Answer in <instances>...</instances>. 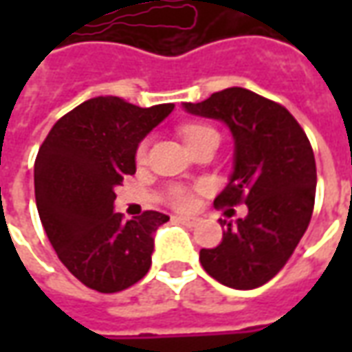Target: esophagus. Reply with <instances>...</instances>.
Here are the masks:
<instances>
[{"instance_id": "obj_1", "label": "esophagus", "mask_w": 352, "mask_h": 352, "mask_svg": "<svg viewBox=\"0 0 352 352\" xmlns=\"http://www.w3.org/2000/svg\"><path fill=\"white\" fill-rule=\"evenodd\" d=\"M175 221L184 224V226H196L198 219H194V217H175Z\"/></svg>"}]
</instances>
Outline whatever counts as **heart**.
I'll return each mask as SVG.
<instances>
[{
  "mask_svg": "<svg viewBox=\"0 0 352 352\" xmlns=\"http://www.w3.org/2000/svg\"><path fill=\"white\" fill-rule=\"evenodd\" d=\"M179 133H181V138L183 141L188 145V148L192 146H196L201 141H206V139L211 138H219V133L211 128V126H207V124H199V122H188L183 124L181 128H179ZM146 160V141H141L138 146V151H135V162L138 164H145ZM171 204L179 209H188L192 206V194L188 190H184V188H175V190L171 192Z\"/></svg>",
  "mask_w": 352,
  "mask_h": 352,
  "instance_id": "b5f03b06",
  "label": "heart"
}]
</instances>
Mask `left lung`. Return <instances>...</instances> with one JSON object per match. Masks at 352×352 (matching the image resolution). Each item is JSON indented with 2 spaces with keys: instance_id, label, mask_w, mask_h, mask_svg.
Masks as SVG:
<instances>
[{
  "instance_id": "1",
  "label": "left lung",
  "mask_w": 352,
  "mask_h": 352,
  "mask_svg": "<svg viewBox=\"0 0 352 352\" xmlns=\"http://www.w3.org/2000/svg\"><path fill=\"white\" fill-rule=\"evenodd\" d=\"M183 107L221 120L234 138V171L214 206L249 207L243 219H221L226 228L221 245L201 249L199 262L230 288L262 287L287 264L309 226L317 188L309 139L283 105L247 88H226Z\"/></svg>"
}]
</instances>
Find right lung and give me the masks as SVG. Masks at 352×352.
Here are the masks:
<instances>
[{
	"label": "right lung",
	"mask_w": 352,
	"mask_h": 352,
	"mask_svg": "<svg viewBox=\"0 0 352 352\" xmlns=\"http://www.w3.org/2000/svg\"><path fill=\"white\" fill-rule=\"evenodd\" d=\"M173 103L138 107L116 96L80 103L58 120L34 168L37 211L62 264L92 290L113 294L151 267L154 232L168 214L115 213V188L135 173V151Z\"/></svg>",
	"instance_id": "right-lung-1"
}]
</instances>
